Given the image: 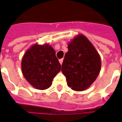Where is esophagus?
Masks as SVG:
<instances>
[{
  "mask_svg": "<svg viewBox=\"0 0 122 122\" xmlns=\"http://www.w3.org/2000/svg\"><path fill=\"white\" fill-rule=\"evenodd\" d=\"M59 62H60V64H62L63 59H60L59 60Z\"/></svg>",
  "mask_w": 122,
  "mask_h": 122,
  "instance_id": "1",
  "label": "esophagus"
}]
</instances>
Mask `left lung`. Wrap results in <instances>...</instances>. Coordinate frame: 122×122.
<instances>
[{"mask_svg":"<svg viewBox=\"0 0 122 122\" xmlns=\"http://www.w3.org/2000/svg\"><path fill=\"white\" fill-rule=\"evenodd\" d=\"M62 71L67 83L77 91L85 90L95 81L101 70L99 54L85 36H77L68 45Z\"/></svg>","mask_w":122,"mask_h":122,"instance_id":"left-lung-1","label":"left lung"}]
</instances>
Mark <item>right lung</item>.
Returning <instances> with one entry per match:
<instances>
[{
	"mask_svg": "<svg viewBox=\"0 0 122 122\" xmlns=\"http://www.w3.org/2000/svg\"><path fill=\"white\" fill-rule=\"evenodd\" d=\"M21 70L33 87L44 90L51 86L54 77L61 70V65L51 46L35 45L24 54Z\"/></svg>",
	"mask_w": 122,
	"mask_h": 122,
	"instance_id": "add662e5",
	"label": "right lung"
}]
</instances>
